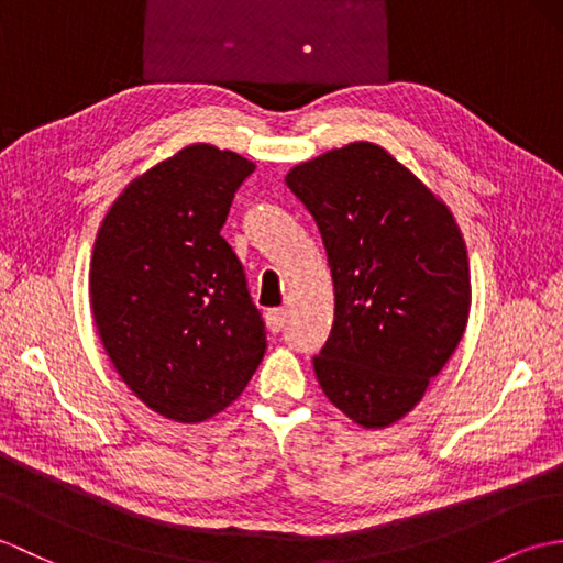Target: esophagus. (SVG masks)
Listing matches in <instances>:
<instances>
[{
  "label": "esophagus",
  "mask_w": 563,
  "mask_h": 563,
  "mask_svg": "<svg viewBox=\"0 0 563 563\" xmlns=\"http://www.w3.org/2000/svg\"><path fill=\"white\" fill-rule=\"evenodd\" d=\"M266 327H268V331L278 333L285 327V309H268V312H266Z\"/></svg>",
  "instance_id": "obj_1"
}]
</instances>
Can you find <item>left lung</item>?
I'll return each mask as SVG.
<instances>
[{"instance_id": "obj_1", "label": "left lung", "mask_w": 563, "mask_h": 563, "mask_svg": "<svg viewBox=\"0 0 563 563\" xmlns=\"http://www.w3.org/2000/svg\"><path fill=\"white\" fill-rule=\"evenodd\" d=\"M285 184L319 227L333 327L314 357L321 389L363 428L399 421L457 349L472 305L452 212L373 142L297 164Z\"/></svg>"}]
</instances>
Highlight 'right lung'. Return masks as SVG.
<instances>
[{
  "label": "right lung",
  "instance_id": "obj_1",
  "mask_svg": "<svg viewBox=\"0 0 563 563\" xmlns=\"http://www.w3.org/2000/svg\"><path fill=\"white\" fill-rule=\"evenodd\" d=\"M254 169L230 150L184 147L115 198L93 242L103 349L135 397L178 423L227 409L266 353L244 268L220 234Z\"/></svg>",
  "mask_w": 563,
  "mask_h": 563
}]
</instances>
